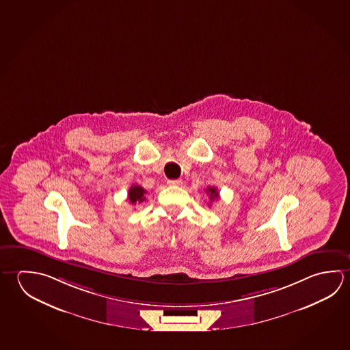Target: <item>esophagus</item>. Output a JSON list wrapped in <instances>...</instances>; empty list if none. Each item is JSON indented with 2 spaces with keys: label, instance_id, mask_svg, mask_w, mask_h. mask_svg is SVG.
I'll return each instance as SVG.
<instances>
[{
  "label": "esophagus",
  "instance_id": "1",
  "mask_svg": "<svg viewBox=\"0 0 350 350\" xmlns=\"http://www.w3.org/2000/svg\"><path fill=\"white\" fill-rule=\"evenodd\" d=\"M168 185H172V187H179V185H182L183 184V180L182 179H170L168 182H167Z\"/></svg>",
  "mask_w": 350,
  "mask_h": 350
}]
</instances>
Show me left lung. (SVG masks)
Here are the masks:
<instances>
[{"label":"left lung","instance_id":"1","mask_svg":"<svg viewBox=\"0 0 350 350\" xmlns=\"http://www.w3.org/2000/svg\"><path fill=\"white\" fill-rule=\"evenodd\" d=\"M206 193H208V196H210L211 202L219 198V191H217V189H216L215 187H208V188H206ZM211 202H210L208 205H211Z\"/></svg>","mask_w":350,"mask_h":350}]
</instances>
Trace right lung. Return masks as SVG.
I'll use <instances>...</instances> for the list:
<instances>
[{"label": "right lung", "mask_w": 350, "mask_h": 350, "mask_svg": "<svg viewBox=\"0 0 350 350\" xmlns=\"http://www.w3.org/2000/svg\"><path fill=\"white\" fill-rule=\"evenodd\" d=\"M145 194H146V190L140 185L134 184L130 187L129 191H128V200L133 205L142 204V202H145Z\"/></svg>", "instance_id": "1"}]
</instances>
